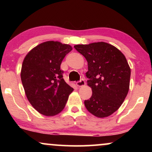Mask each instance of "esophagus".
I'll return each instance as SVG.
<instances>
[{
	"mask_svg": "<svg viewBox=\"0 0 152 152\" xmlns=\"http://www.w3.org/2000/svg\"><path fill=\"white\" fill-rule=\"evenodd\" d=\"M85 84H86V83H85V81H84V79H83V78H81L80 81L76 82V86H78V87L85 86Z\"/></svg>",
	"mask_w": 152,
	"mask_h": 152,
	"instance_id": "obj_1",
	"label": "esophagus"
}]
</instances>
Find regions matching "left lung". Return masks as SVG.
<instances>
[{
	"instance_id": "obj_1",
	"label": "left lung",
	"mask_w": 152,
	"mask_h": 152,
	"mask_svg": "<svg viewBox=\"0 0 152 152\" xmlns=\"http://www.w3.org/2000/svg\"><path fill=\"white\" fill-rule=\"evenodd\" d=\"M74 48L88 62L87 84L92 96L84 104L96 117H107L121 106L129 89L131 69L126 57L105 42L76 45Z\"/></svg>"
}]
</instances>
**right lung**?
I'll return each instance as SVG.
<instances>
[{
  "instance_id": "1",
  "label": "right lung",
  "mask_w": 152,
  "mask_h": 152,
  "mask_svg": "<svg viewBox=\"0 0 152 152\" xmlns=\"http://www.w3.org/2000/svg\"><path fill=\"white\" fill-rule=\"evenodd\" d=\"M70 45L46 41L28 52L23 61L20 78L28 100L36 111L54 116L65 107L74 88L66 83L61 70Z\"/></svg>"
}]
</instances>
